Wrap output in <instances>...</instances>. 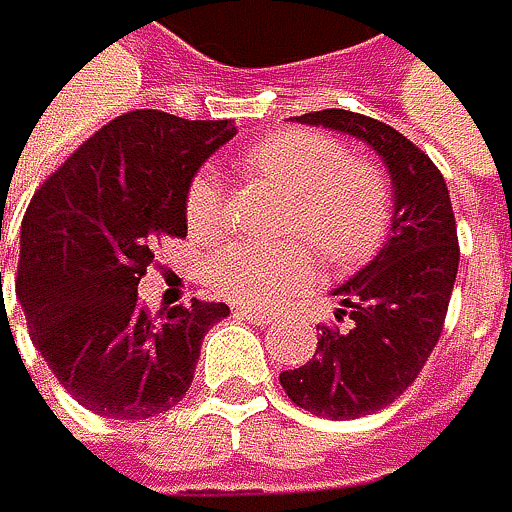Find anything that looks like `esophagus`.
<instances>
[{
  "instance_id": "obj_1",
  "label": "esophagus",
  "mask_w": 512,
  "mask_h": 512,
  "mask_svg": "<svg viewBox=\"0 0 512 512\" xmlns=\"http://www.w3.org/2000/svg\"><path fill=\"white\" fill-rule=\"evenodd\" d=\"M236 316H242L245 322L251 325H270L276 316L273 313H264V310H251V307H236Z\"/></svg>"
}]
</instances>
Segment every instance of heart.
I'll list each match as a JSON object with an SVG mask.
<instances>
[{
	"instance_id": "obj_1",
	"label": "heart",
	"mask_w": 512,
	"mask_h": 512,
	"mask_svg": "<svg viewBox=\"0 0 512 512\" xmlns=\"http://www.w3.org/2000/svg\"><path fill=\"white\" fill-rule=\"evenodd\" d=\"M242 168L288 196L282 233H294L316 245L328 264H356L387 236L390 181L368 159L347 150L319 131H282L254 144L242 156ZM187 230L196 239L218 236L224 227V193L211 168H202L184 199ZM313 251L301 239L276 245L230 242L214 251L205 276L214 294L227 301L267 307L313 279Z\"/></svg>"
}]
</instances>
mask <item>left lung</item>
Instances as JSON below:
<instances>
[{
  "label": "left lung",
  "instance_id": "1",
  "mask_svg": "<svg viewBox=\"0 0 512 512\" xmlns=\"http://www.w3.org/2000/svg\"><path fill=\"white\" fill-rule=\"evenodd\" d=\"M350 134L375 150L393 184V221L384 248L344 285L338 319L322 328L307 365L279 375L282 390L310 415L350 421L375 415L415 384L433 353L458 276V230L439 168L387 122L350 110L294 116Z\"/></svg>",
  "mask_w": 512,
  "mask_h": 512
}]
</instances>
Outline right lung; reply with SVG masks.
Returning <instances> with one entry per match:
<instances>
[{
    "label": "right lung",
    "mask_w": 512,
    "mask_h": 512,
    "mask_svg": "<svg viewBox=\"0 0 512 512\" xmlns=\"http://www.w3.org/2000/svg\"><path fill=\"white\" fill-rule=\"evenodd\" d=\"M233 134L227 119L125 113L88 137L24 214L17 301L54 378L94 415H165L193 384L208 328L230 313L196 298L153 313L137 282L159 236L187 233V187Z\"/></svg>",
    "instance_id": "add662e5"
}]
</instances>
